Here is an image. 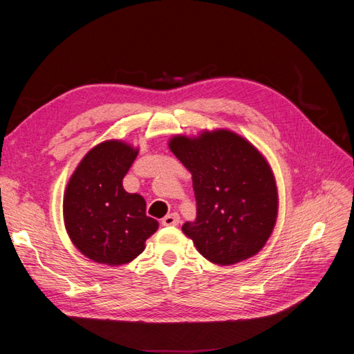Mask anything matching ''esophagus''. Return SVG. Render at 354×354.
<instances>
[{
    "mask_svg": "<svg viewBox=\"0 0 354 354\" xmlns=\"http://www.w3.org/2000/svg\"><path fill=\"white\" fill-rule=\"evenodd\" d=\"M178 223H180V217L177 212H171L162 218V226H177Z\"/></svg>",
    "mask_w": 354,
    "mask_h": 354,
    "instance_id": "1",
    "label": "esophagus"
}]
</instances>
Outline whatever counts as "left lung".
<instances>
[{
    "label": "left lung",
    "mask_w": 354,
    "mask_h": 354,
    "mask_svg": "<svg viewBox=\"0 0 354 354\" xmlns=\"http://www.w3.org/2000/svg\"><path fill=\"white\" fill-rule=\"evenodd\" d=\"M168 146L194 180L196 218L181 229L196 250L220 266L259 252L277 217L276 181L264 156L229 130L174 136Z\"/></svg>",
    "instance_id": "obj_1"
}]
</instances>
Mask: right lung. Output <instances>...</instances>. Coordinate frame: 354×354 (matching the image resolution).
I'll list each match as a JSON object with an SVG mask.
<instances>
[{"label": "right lung", "instance_id": "right-lung-1", "mask_svg": "<svg viewBox=\"0 0 354 354\" xmlns=\"http://www.w3.org/2000/svg\"><path fill=\"white\" fill-rule=\"evenodd\" d=\"M138 151L120 140H108L82 158L63 198V218L73 245L87 259L121 266L145 250L158 221L146 216V201L128 194L122 178Z\"/></svg>", "mask_w": 354, "mask_h": 354}]
</instances>
